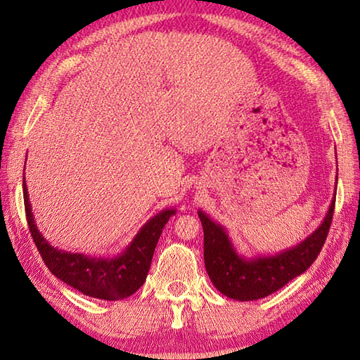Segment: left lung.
I'll use <instances>...</instances> for the list:
<instances>
[{
	"mask_svg": "<svg viewBox=\"0 0 360 360\" xmlns=\"http://www.w3.org/2000/svg\"><path fill=\"white\" fill-rule=\"evenodd\" d=\"M338 179V178H335ZM335 196L325 219L297 246L275 255L243 257L236 252L226 229L198 210L204 231L205 271L221 294L238 302L258 300L271 295L302 275L316 262L330 232Z\"/></svg>",
	"mask_w": 360,
	"mask_h": 360,
	"instance_id": "8db88e82",
	"label": "left lung"
}]
</instances>
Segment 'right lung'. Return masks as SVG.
<instances>
[{"instance_id": "1", "label": "right lung", "mask_w": 360, "mask_h": 360, "mask_svg": "<svg viewBox=\"0 0 360 360\" xmlns=\"http://www.w3.org/2000/svg\"><path fill=\"white\" fill-rule=\"evenodd\" d=\"M22 196L30 235L48 269L82 294L101 300H122L133 295L143 285L159 236L168 219L176 213L174 209L156 213L141 227L122 254L112 258H97L85 254H71L51 246L35 224L25 178Z\"/></svg>"}]
</instances>
